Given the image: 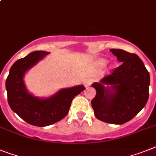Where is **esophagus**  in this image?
<instances>
[{
	"mask_svg": "<svg viewBox=\"0 0 156 156\" xmlns=\"http://www.w3.org/2000/svg\"><path fill=\"white\" fill-rule=\"evenodd\" d=\"M92 82H93L92 79H91V78H87V79H86L85 81H84V83H85V86L87 87V86L88 85H91L92 83Z\"/></svg>",
	"mask_w": 156,
	"mask_h": 156,
	"instance_id": "esophagus-1",
	"label": "esophagus"
}]
</instances>
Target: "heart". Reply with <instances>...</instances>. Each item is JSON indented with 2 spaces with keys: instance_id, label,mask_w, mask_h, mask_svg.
I'll use <instances>...</instances> for the list:
<instances>
[{
  "instance_id": "b5f03b06",
  "label": "heart",
  "mask_w": 156,
  "mask_h": 156,
  "mask_svg": "<svg viewBox=\"0 0 156 156\" xmlns=\"http://www.w3.org/2000/svg\"><path fill=\"white\" fill-rule=\"evenodd\" d=\"M104 63H105V61H104V60H100V64H104Z\"/></svg>"
}]
</instances>
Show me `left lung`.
Returning a JSON list of instances; mask_svg holds the SVG:
<instances>
[{"instance_id":"8db88e82","label":"left lung","mask_w":156,"mask_h":156,"mask_svg":"<svg viewBox=\"0 0 156 156\" xmlns=\"http://www.w3.org/2000/svg\"><path fill=\"white\" fill-rule=\"evenodd\" d=\"M119 62V67L94 83L96 96L92 100L98 119L113 124H123L136 116L146 105L149 96L150 75L136 54L122 49H110ZM104 84L111 85L105 89Z\"/></svg>"}]
</instances>
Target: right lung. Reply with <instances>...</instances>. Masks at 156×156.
Masks as SVG:
<instances>
[{"label":"right lung","instance_id":"1","mask_svg":"<svg viewBox=\"0 0 156 156\" xmlns=\"http://www.w3.org/2000/svg\"><path fill=\"white\" fill-rule=\"evenodd\" d=\"M48 54L35 51L12 64L5 82L8 102L14 112L29 124L44 127L59 122L69 113L73 98L85 89L83 85L64 88L48 99L34 97L27 92L23 77L28 69Z\"/></svg>","mask_w":156,"mask_h":156}]
</instances>
